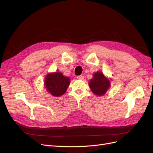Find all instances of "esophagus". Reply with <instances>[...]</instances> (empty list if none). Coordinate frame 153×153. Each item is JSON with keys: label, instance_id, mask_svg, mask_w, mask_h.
<instances>
[{"label": "esophagus", "instance_id": "esophagus-1", "mask_svg": "<svg viewBox=\"0 0 153 153\" xmlns=\"http://www.w3.org/2000/svg\"><path fill=\"white\" fill-rule=\"evenodd\" d=\"M84 78V76L83 75H78V76H77V79H78V80H83Z\"/></svg>", "mask_w": 153, "mask_h": 153}]
</instances>
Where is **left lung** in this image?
I'll return each mask as SVG.
<instances>
[{
    "mask_svg": "<svg viewBox=\"0 0 153 153\" xmlns=\"http://www.w3.org/2000/svg\"><path fill=\"white\" fill-rule=\"evenodd\" d=\"M89 87L93 93L98 96L104 95L110 87V81L101 72L94 74V77L89 82Z\"/></svg>",
    "mask_w": 153,
    "mask_h": 153,
    "instance_id": "8db88e82",
    "label": "left lung"
}]
</instances>
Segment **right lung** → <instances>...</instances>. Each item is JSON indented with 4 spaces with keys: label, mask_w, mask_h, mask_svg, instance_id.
<instances>
[{
    "label": "right lung",
    "mask_w": 153,
    "mask_h": 153,
    "mask_svg": "<svg viewBox=\"0 0 153 153\" xmlns=\"http://www.w3.org/2000/svg\"><path fill=\"white\" fill-rule=\"evenodd\" d=\"M70 83L68 77L61 73H53L46 76L45 84L47 91L53 96L59 97L65 93Z\"/></svg>",
    "instance_id": "obj_1"
}]
</instances>
